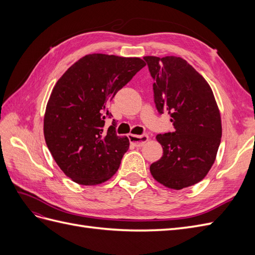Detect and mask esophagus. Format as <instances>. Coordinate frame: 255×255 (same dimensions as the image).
Listing matches in <instances>:
<instances>
[{
    "label": "esophagus",
    "mask_w": 255,
    "mask_h": 255,
    "mask_svg": "<svg viewBox=\"0 0 255 255\" xmlns=\"http://www.w3.org/2000/svg\"><path fill=\"white\" fill-rule=\"evenodd\" d=\"M128 139L130 141V143L134 144L137 148H140L142 146L146 141L149 140V136L148 135H133V134H128Z\"/></svg>",
    "instance_id": "1"
}]
</instances>
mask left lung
Returning <instances> with one entry per match:
<instances>
[{
	"mask_svg": "<svg viewBox=\"0 0 255 255\" xmlns=\"http://www.w3.org/2000/svg\"><path fill=\"white\" fill-rule=\"evenodd\" d=\"M159 114L170 115L174 132L158 134L163 156L150 166L154 180L180 190L202 181L221 140V117L210 84L182 57L144 56Z\"/></svg>",
	"mask_w": 255,
	"mask_h": 255,
	"instance_id": "8db88e82",
	"label": "left lung"
}]
</instances>
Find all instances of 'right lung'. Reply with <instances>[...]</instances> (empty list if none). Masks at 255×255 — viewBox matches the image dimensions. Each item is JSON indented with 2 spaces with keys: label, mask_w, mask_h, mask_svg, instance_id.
Returning <instances> with one entry per match:
<instances>
[{
  "label": "right lung",
  "mask_w": 255,
  "mask_h": 255,
  "mask_svg": "<svg viewBox=\"0 0 255 255\" xmlns=\"http://www.w3.org/2000/svg\"><path fill=\"white\" fill-rule=\"evenodd\" d=\"M145 66L139 57L88 54L60 76L45 107L43 134L54 160L68 177L92 186L117 172L128 150L126 136L116 134L106 110L115 95Z\"/></svg>",
  "instance_id": "add662e5"
}]
</instances>
